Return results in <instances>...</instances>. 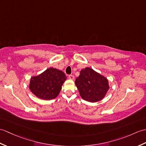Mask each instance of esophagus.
Wrapping results in <instances>:
<instances>
[{"label":"esophagus","mask_w":146,"mask_h":146,"mask_svg":"<svg viewBox=\"0 0 146 146\" xmlns=\"http://www.w3.org/2000/svg\"><path fill=\"white\" fill-rule=\"evenodd\" d=\"M68 78H69L70 80H74V76L73 75H69V76H68Z\"/></svg>","instance_id":"34e87169"}]
</instances>
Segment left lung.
Returning <instances> with one entry per match:
<instances>
[{
    "label": "left lung",
    "instance_id": "obj_1",
    "mask_svg": "<svg viewBox=\"0 0 146 146\" xmlns=\"http://www.w3.org/2000/svg\"><path fill=\"white\" fill-rule=\"evenodd\" d=\"M74 83L81 98L91 103L102 100L110 89L106 78L90 67L80 71V76Z\"/></svg>",
    "mask_w": 146,
    "mask_h": 146
}]
</instances>
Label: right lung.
Listing matches in <instances>:
<instances>
[{"label": "right lung", "instance_id": "right-lung-1", "mask_svg": "<svg viewBox=\"0 0 146 146\" xmlns=\"http://www.w3.org/2000/svg\"><path fill=\"white\" fill-rule=\"evenodd\" d=\"M66 80L62 71L51 67L38 75L31 77L29 89L39 99L52 100L60 94Z\"/></svg>", "mask_w": 146, "mask_h": 146}]
</instances>
